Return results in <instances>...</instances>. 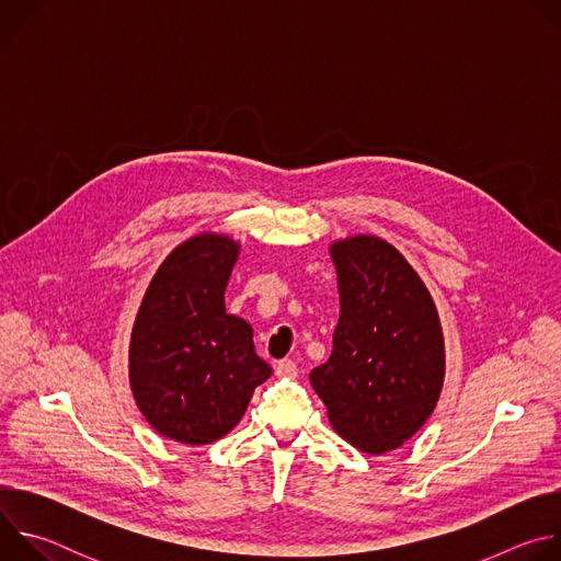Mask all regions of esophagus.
Returning <instances> with one entry per match:
<instances>
[{
	"mask_svg": "<svg viewBox=\"0 0 561 561\" xmlns=\"http://www.w3.org/2000/svg\"><path fill=\"white\" fill-rule=\"evenodd\" d=\"M275 375L286 377V379H295L297 377V364L293 359H282V362L275 364Z\"/></svg>",
	"mask_w": 561,
	"mask_h": 561,
	"instance_id": "34e87169",
	"label": "esophagus"
}]
</instances>
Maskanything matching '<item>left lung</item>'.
<instances>
[{
  "mask_svg": "<svg viewBox=\"0 0 561 561\" xmlns=\"http://www.w3.org/2000/svg\"><path fill=\"white\" fill-rule=\"evenodd\" d=\"M340 322L310 383L340 437L368 455L404 446L433 415L446 375L437 306L386 239L351 234L329 247Z\"/></svg>",
  "mask_w": 561,
  "mask_h": 561,
  "instance_id": "left-lung-1",
  "label": "left lung"
}]
</instances>
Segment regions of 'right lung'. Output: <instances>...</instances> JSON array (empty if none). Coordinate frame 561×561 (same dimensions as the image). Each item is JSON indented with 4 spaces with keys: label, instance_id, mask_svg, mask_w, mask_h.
Segmentation results:
<instances>
[{
    "label": "right lung",
    "instance_id": "add662e5",
    "mask_svg": "<svg viewBox=\"0 0 561 561\" xmlns=\"http://www.w3.org/2000/svg\"><path fill=\"white\" fill-rule=\"evenodd\" d=\"M239 251L226 232L184 239L154 271L133 322L135 404L152 431L186 446L228 435L273 375L255 353L253 327L224 306Z\"/></svg>",
    "mask_w": 561,
    "mask_h": 561
}]
</instances>
